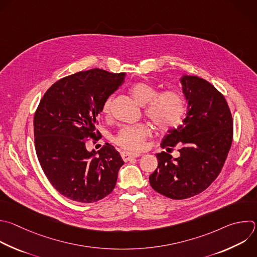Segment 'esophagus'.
Returning <instances> with one entry per match:
<instances>
[{
    "mask_svg": "<svg viewBox=\"0 0 257 257\" xmlns=\"http://www.w3.org/2000/svg\"><path fill=\"white\" fill-rule=\"evenodd\" d=\"M139 156H140L139 153H130V152H126V151L121 152V157L123 158L124 161H129L130 159L136 158V157H139Z\"/></svg>",
    "mask_w": 257,
    "mask_h": 257,
    "instance_id": "obj_1",
    "label": "esophagus"
}]
</instances>
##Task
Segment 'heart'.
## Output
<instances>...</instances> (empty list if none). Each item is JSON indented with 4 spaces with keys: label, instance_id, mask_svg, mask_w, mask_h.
<instances>
[{
    "label": "heart",
    "instance_id": "obj_1",
    "mask_svg": "<svg viewBox=\"0 0 257 257\" xmlns=\"http://www.w3.org/2000/svg\"><path fill=\"white\" fill-rule=\"evenodd\" d=\"M133 99L144 105V114L151 121L156 130L165 132L176 128L183 121L186 114V98L177 89H166L157 93V89L147 81H137L130 88ZM111 98L103 105V113H110ZM150 129L145 124L122 127L114 136L113 141L119 147L128 151H139L145 145Z\"/></svg>",
    "mask_w": 257,
    "mask_h": 257
}]
</instances>
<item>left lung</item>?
Returning a JSON list of instances; mask_svg holds the SVG:
<instances>
[{
  "label": "left lung",
  "mask_w": 257,
  "mask_h": 257,
  "mask_svg": "<svg viewBox=\"0 0 257 257\" xmlns=\"http://www.w3.org/2000/svg\"><path fill=\"white\" fill-rule=\"evenodd\" d=\"M189 109L184 124L169 130L160 144L167 152L179 147V157L157 153L158 166L149 176L150 186L173 200L204 192L221 173L233 140V119L224 96L198 76L182 78Z\"/></svg>",
  "instance_id": "obj_1"
}]
</instances>
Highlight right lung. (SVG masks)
Returning <instances> with one entry per match:
<instances>
[{"label":"right lung","instance_id":"right-lung-1","mask_svg":"<svg viewBox=\"0 0 257 257\" xmlns=\"http://www.w3.org/2000/svg\"><path fill=\"white\" fill-rule=\"evenodd\" d=\"M124 77L99 68L78 71L54 82L40 100L34 114L36 154L49 183L69 200L95 203L116 186L124 163L119 152L106 143L95 156L85 143L102 136L98 117Z\"/></svg>","mask_w":257,"mask_h":257}]
</instances>
